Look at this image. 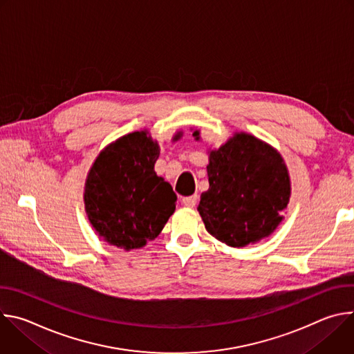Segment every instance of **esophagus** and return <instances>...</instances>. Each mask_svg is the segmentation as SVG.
<instances>
[{
	"mask_svg": "<svg viewBox=\"0 0 354 354\" xmlns=\"http://www.w3.org/2000/svg\"><path fill=\"white\" fill-rule=\"evenodd\" d=\"M197 194H193V196H189V197H183L182 198V203L186 206V207H194L196 203H197Z\"/></svg>",
	"mask_w": 354,
	"mask_h": 354,
	"instance_id": "obj_1",
	"label": "esophagus"
}]
</instances>
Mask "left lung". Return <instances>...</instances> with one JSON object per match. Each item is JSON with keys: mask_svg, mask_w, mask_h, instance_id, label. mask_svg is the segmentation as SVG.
<instances>
[{"mask_svg": "<svg viewBox=\"0 0 354 354\" xmlns=\"http://www.w3.org/2000/svg\"><path fill=\"white\" fill-rule=\"evenodd\" d=\"M193 137L200 138L194 130ZM210 187L197 212L207 232L232 248L273 234L287 209L291 185L287 167L272 145L248 133H235L210 151Z\"/></svg>", "mask_w": 354, "mask_h": 354, "instance_id": "obj_1", "label": "left lung"}]
</instances>
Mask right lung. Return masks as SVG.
I'll return each mask as SVG.
<instances>
[{"mask_svg":"<svg viewBox=\"0 0 354 354\" xmlns=\"http://www.w3.org/2000/svg\"><path fill=\"white\" fill-rule=\"evenodd\" d=\"M158 157L160 145L147 130L118 138L96 157L85 182L84 203L89 223L108 243L124 250L142 248L174 214L176 194L154 171Z\"/></svg>","mask_w":354,"mask_h":354,"instance_id":"add662e5","label":"right lung"}]
</instances>
